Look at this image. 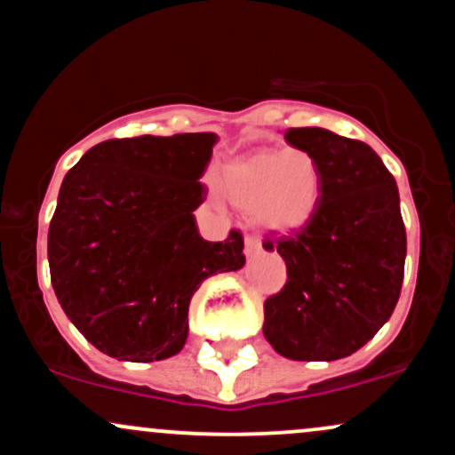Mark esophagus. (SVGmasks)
Instances as JSON below:
<instances>
[{
  "mask_svg": "<svg viewBox=\"0 0 455 455\" xmlns=\"http://www.w3.org/2000/svg\"><path fill=\"white\" fill-rule=\"evenodd\" d=\"M243 248H246L248 257H254V254L261 252V242H259L257 237L246 235V239H243Z\"/></svg>",
  "mask_w": 455,
  "mask_h": 455,
  "instance_id": "1",
  "label": "esophagus"
}]
</instances>
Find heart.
I'll use <instances>...</instances> for the list:
<instances>
[{
    "mask_svg": "<svg viewBox=\"0 0 455 455\" xmlns=\"http://www.w3.org/2000/svg\"><path fill=\"white\" fill-rule=\"evenodd\" d=\"M218 188L259 228L287 235L315 218L323 177L315 155L291 147L233 159L220 171Z\"/></svg>",
    "mask_w": 455,
    "mask_h": 455,
    "instance_id": "b5f03b06",
    "label": "heart"
}]
</instances>
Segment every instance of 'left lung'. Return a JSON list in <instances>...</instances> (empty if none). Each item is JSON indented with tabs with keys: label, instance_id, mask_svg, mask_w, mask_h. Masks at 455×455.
I'll use <instances>...</instances> for the list:
<instances>
[{
	"label": "left lung",
	"instance_id": "left-lung-1",
	"mask_svg": "<svg viewBox=\"0 0 455 455\" xmlns=\"http://www.w3.org/2000/svg\"><path fill=\"white\" fill-rule=\"evenodd\" d=\"M315 155L323 194L307 228L266 239L287 283L263 304V334L291 361H337L361 349L391 317L406 261V228L393 174L365 142L322 127L287 129Z\"/></svg>",
	"mask_w": 455,
	"mask_h": 455
}]
</instances>
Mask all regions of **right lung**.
Returning a JSON list of instances; mask_svg holds the SVG:
<instances>
[{"label": "right lung", "instance_id": "obj_1", "mask_svg": "<svg viewBox=\"0 0 455 455\" xmlns=\"http://www.w3.org/2000/svg\"><path fill=\"white\" fill-rule=\"evenodd\" d=\"M216 133L106 140L64 177L47 257L60 307L108 356L153 363L181 352L204 278L243 267V237L204 242L194 209Z\"/></svg>", "mask_w": 455, "mask_h": 455}]
</instances>
